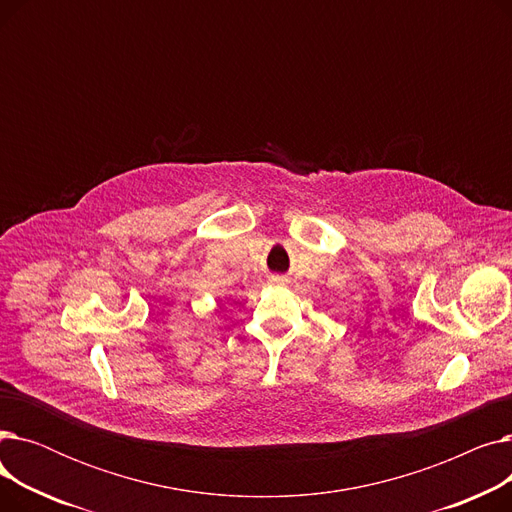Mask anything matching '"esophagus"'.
I'll return each mask as SVG.
<instances>
[{
	"instance_id": "obj_1",
	"label": "esophagus",
	"mask_w": 512,
	"mask_h": 512,
	"mask_svg": "<svg viewBox=\"0 0 512 512\" xmlns=\"http://www.w3.org/2000/svg\"><path fill=\"white\" fill-rule=\"evenodd\" d=\"M270 282H272L274 286H284V284H286V280H284V278H280V276H274Z\"/></svg>"
}]
</instances>
